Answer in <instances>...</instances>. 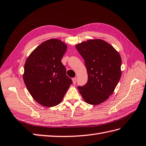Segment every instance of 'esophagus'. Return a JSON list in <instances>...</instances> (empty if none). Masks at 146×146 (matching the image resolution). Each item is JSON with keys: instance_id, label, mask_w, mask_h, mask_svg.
I'll use <instances>...</instances> for the list:
<instances>
[{"instance_id": "esophagus-1", "label": "esophagus", "mask_w": 146, "mask_h": 146, "mask_svg": "<svg viewBox=\"0 0 146 146\" xmlns=\"http://www.w3.org/2000/svg\"><path fill=\"white\" fill-rule=\"evenodd\" d=\"M76 80H77L76 77H74V78H72V82L74 84H75L76 83Z\"/></svg>"}]
</instances>
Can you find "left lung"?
I'll list each match as a JSON object with an SVG mask.
<instances>
[{
	"label": "left lung",
	"mask_w": 146,
	"mask_h": 146,
	"mask_svg": "<svg viewBox=\"0 0 146 146\" xmlns=\"http://www.w3.org/2000/svg\"><path fill=\"white\" fill-rule=\"evenodd\" d=\"M87 71L86 85L78 86L84 100L91 105H98L114 92L121 77L122 60L111 44L101 39H91L77 44Z\"/></svg>",
	"instance_id": "obj_1"
}]
</instances>
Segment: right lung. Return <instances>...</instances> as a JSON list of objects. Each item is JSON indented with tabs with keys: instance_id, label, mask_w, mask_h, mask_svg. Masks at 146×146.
<instances>
[{
	"instance_id": "1",
	"label": "right lung",
	"mask_w": 146,
	"mask_h": 146,
	"mask_svg": "<svg viewBox=\"0 0 146 146\" xmlns=\"http://www.w3.org/2000/svg\"><path fill=\"white\" fill-rule=\"evenodd\" d=\"M67 47L62 41L52 38L35 48L25 61L24 83L32 98L42 106L50 108L59 104L72 84L61 62Z\"/></svg>"
}]
</instances>
